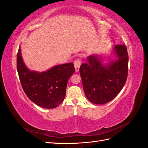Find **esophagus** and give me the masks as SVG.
<instances>
[{
    "mask_svg": "<svg viewBox=\"0 0 148 148\" xmlns=\"http://www.w3.org/2000/svg\"><path fill=\"white\" fill-rule=\"evenodd\" d=\"M81 64H82L81 61H80L78 59L76 60L74 62V66H75V71H76V72H78V71L79 70V67H80V65H81Z\"/></svg>",
    "mask_w": 148,
    "mask_h": 148,
    "instance_id": "1",
    "label": "esophagus"
}]
</instances>
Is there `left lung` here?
<instances>
[{
	"instance_id": "8db88e82",
	"label": "left lung",
	"mask_w": 148,
	"mask_h": 148,
	"mask_svg": "<svg viewBox=\"0 0 148 148\" xmlns=\"http://www.w3.org/2000/svg\"><path fill=\"white\" fill-rule=\"evenodd\" d=\"M115 59L103 63L102 56L87 57L79 68L83 87L87 99L95 104H104L117 96L126 83L128 56L125 45L112 49Z\"/></svg>"
}]
</instances>
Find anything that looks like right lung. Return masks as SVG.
Returning a JSON list of instances; mask_svg holds the SVG:
<instances>
[{
    "mask_svg": "<svg viewBox=\"0 0 148 148\" xmlns=\"http://www.w3.org/2000/svg\"><path fill=\"white\" fill-rule=\"evenodd\" d=\"M17 71L25 94L34 104L45 109H53L65 99L67 82L75 72L73 63L56 65L42 72L31 71L25 64L19 47Z\"/></svg>",
    "mask_w": 148,
    "mask_h": 148,
    "instance_id": "right-lung-1",
    "label": "right lung"
}]
</instances>
